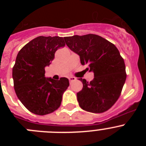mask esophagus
Wrapping results in <instances>:
<instances>
[{
	"label": "esophagus",
	"instance_id": "obj_1",
	"mask_svg": "<svg viewBox=\"0 0 146 146\" xmlns=\"http://www.w3.org/2000/svg\"><path fill=\"white\" fill-rule=\"evenodd\" d=\"M69 82H70V83H72V82H73L74 81L76 80V78L74 77H69Z\"/></svg>",
	"mask_w": 146,
	"mask_h": 146
}]
</instances>
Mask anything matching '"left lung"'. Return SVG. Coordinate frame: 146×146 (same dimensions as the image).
<instances>
[{
	"instance_id": "obj_1",
	"label": "left lung",
	"mask_w": 146,
	"mask_h": 146,
	"mask_svg": "<svg viewBox=\"0 0 146 146\" xmlns=\"http://www.w3.org/2000/svg\"><path fill=\"white\" fill-rule=\"evenodd\" d=\"M71 50L80 55L82 65L93 72L89 82L80 78L83 87L77 94L82 110L94 113L107 111L119 98L126 78L124 60L113 43L96 34L64 37Z\"/></svg>"
}]
</instances>
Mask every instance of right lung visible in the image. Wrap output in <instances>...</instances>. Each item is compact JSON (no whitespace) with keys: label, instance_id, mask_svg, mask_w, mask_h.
<instances>
[{"label":"right lung","instance_id":"right-lung-1","mask_svg":"<svg viewBox=\"0 0 146 146\" xmlns=\"http://www.w3.org/2000/svg\"><path fill=\"white\" fill-rule=\"evenodd\" d=\"M65 46L63 37L38 36L19 51L12 69L14 87L18 99L30 112L39 115L53 113L60 106L69 80L44 77L58 49Z\"/></svg>","mask_w":146,"mask_h":146}]
</instances>
